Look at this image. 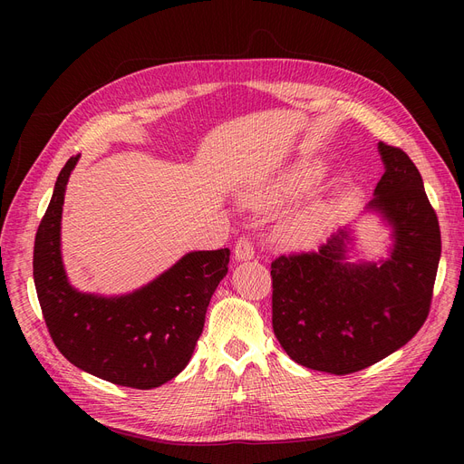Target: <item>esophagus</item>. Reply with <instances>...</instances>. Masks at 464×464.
I'll return each instance as SVG.
<instances>
[{"instance_id":"34e87169","label":"esophagus","mask_w":464,"mask_h":464,"mask_svg":"<svg viewBox=\"0 0 464 464\" xmlns=\"http://www.w3.org/2000/svg\"><path fill=\"white\" fill-rule=\"evenodd\" d=\"M254 254L256 252H254L252 242L245 237H240L235 245V259L237 261H250V259H254Z\"/></svg>"}]
</instances>
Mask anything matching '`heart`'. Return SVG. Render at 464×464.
Segmentation results:
<instances>
[{"mask_svg": "<svg viewBox=\"0 0 464 464\" xmlns=\"http://www.w3.org/2000/svg\"><path fill=\"white\" fill-rule=\"evenodd\" d=\"M318 177L320 173L315 167L299 165L294 170H289V175H285L282 184H278L276 191L269 195V201H278L282 198H289V195L304 191L318 180ZM329 222L331 208L325 203L310 205L280 219V224L276 226V240L287 248L310 246L315 240H320V237H324Z\"/></svg>", "mask_w": 464, "mask_h": 464, "instance_id": "b5f03b06", "label": "heart"}]
</instances>
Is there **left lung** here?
Segmentation results:
<instances>
[{
    "label": "left lung",
    "instance_id": "1",
    "mask_svg": "<svg viewBox=\"0 0 464 464\" xmlns=\"http://www.w3.org/2000/svg\"><path fill=\"white\" fill-rule=\"evenodd\" d=\"M385 167L367 212L392 229L385 259L353 261V235L338 229L315 252L271 265L273 329L295 362L336 376L392 355L425 324L440 261V226L418 167L378 144Z\"/></svg>",
    "mask_w": 464,
    "mask_h": 464
}]
</instances>
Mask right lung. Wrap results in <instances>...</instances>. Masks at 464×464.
Masks as SVG:
<instances>
[{"label": "right lung", "mask_w": 464, "mask_h": 464, "mask_svg": "<svg viewBox=\"0 0 464 464\" xmlns=\"http://www.w3.org/2000/svg\"><path fill=\"white\" fill-rule=\"evenodd\" d=\"M79 158L60 170L35 235L34 282L44 324L62 355L81 371L124 387H160L189 362L231 252H189L126 295L82 294L67 280L60 238L65 188Z\"/></svg>", "instance_id": "obj_1"}]
</instances>
